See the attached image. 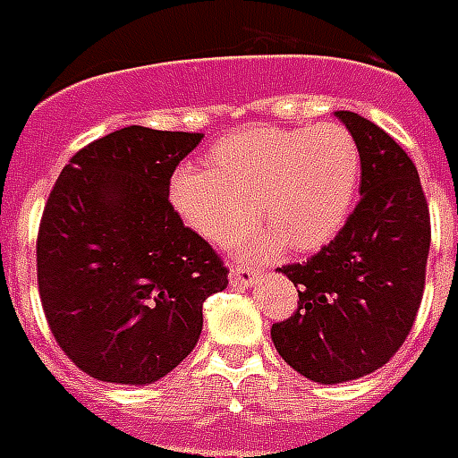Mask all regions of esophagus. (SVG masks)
I'll return each mask as SVG.
<instances>
[{
    "instance_id": "1",
    "label": "esophagus",
    "mask_w": 458,
    "mask_h": 458,
    "mask_svg": "<svg viewBox=\"0 0 458 458\" xmlns=\"http://www.w3.org/2000/svg\"><path fill=\"white\" fill-rule=\"evenodd\" d=\"M257 281V272L252 267H245V264H235L230 269V284L233 286H252Z\"/></svg>"
}]
</instances>
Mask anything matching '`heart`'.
Returning a JSON list of instances; mask_svg holds the SVG:
<instances>
[{
  "instance_id": "1",
  "label": "heart",
  "mask_w": 458,
  "mask_h": 458,
  "mask_svg": "<svg viewBox=\"0 0 458 458\" xmlns=\"http://www.w3.org/2000/svg\"><path fill=\"white\" fill-rule=\"evenodd\" d=\"M361 155L340 123L245 128L216 143L208 165H182L169 179V203L201 238L230 242L255 220L267 228L240 240L247 255L281 245L310 252L337 235L359 184Z\"/></svg>"
}]
</instances>
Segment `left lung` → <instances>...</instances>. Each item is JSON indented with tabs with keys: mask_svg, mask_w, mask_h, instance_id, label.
I'll return each mask as SVG.
<instances>
[{
	"mask_svg": "<svg viewBox=\"0 0 458 458\" xmlns=\"http://www.w3.org/2000/svg\"><path fill=\"white\" fill-rule=\"evenodd\" d=\"M335 116L361 155L357 208L318 255L279 272L298 286V308L272 325L284 361L315 384H344L381 369L415 323L429 255V208L418 169L378 125Z\"/></svg>",
	"mask_w": 458,
	"mask_h": 458,
	"instance_id": "1",
	"label": "left lung"
}]
</instances>
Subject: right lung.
<instances>
[{
	"instance_id": "1",
	"label": "right lung",
	"mask_w": 458,
	"mask_h": 458,
	"mask_svg": "<svg viewBox=\"0 0 458 458\" xmlns=\"http://www.w3.org/2000/svg\"><path fill=\"white\" fill-rule=\"evenodd\" d=\"M203 133L128 125L74 155L40 218V303L60 350L106 384L145 386L194 350L203 301L228 286L184 228L169 179Z\"/></svg>"
}]
</instances>
